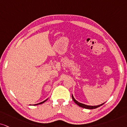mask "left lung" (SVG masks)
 I'll return each mask as SVG.
<instances>
[{
    "mask_svg": "<svg viewBox=\"0 0 127 127\" xmlns=\"http://www.w3.org/2000/svg\"><path fill=\"white\" fill-rule=\"evenodd\" d=\"M72 98L73 101L75 102V103H76V104H77L78 106H79V107H81L82 108H86V109H95V108H96L99 107L100 106L104 104V103H105L104 102V103H103V104H100V105H99L90 106V105H87L82 104V103H80V102H78L75 99L74 97H73V95H72Z\"/></svg>",
    "mask_w": 127,
    "mask_h": 127,
    "instance_id": "8db88e82",
    "label": "left lung"
}]
</instances>
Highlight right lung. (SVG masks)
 I'll return each mask as SVG.
<instances>
[{
  "label": "right lung",
  "instance_id": "1",
  "mask_svg": "<svg viewBox=\"0 0 127 127\" xmlns=\"http://www.w3.org/2000/svg\"><path fill=\"white\" fill-rule=\"evenodd\" d=\"M47 99H46V100H45V101H43V102H41L39 103V104H35V105H39V104H43V103H44V102H45V101H46Z\"/></svg>",
  "mask_w": 127,
  "mask_h": 127
}]
</instances>
